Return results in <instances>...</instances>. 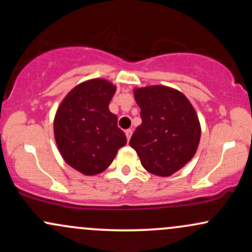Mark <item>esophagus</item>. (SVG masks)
Here are the masks:
<instances>
[{
  "label": "esophagus",
  "instance_id": "34e87169",
  "mask_svg": "<svg viewBox=\"0 0 252 252\" xmlns=\"http://www.w3.org/2000/svg\"><path fill=\"white\" fill-rule=\"evenodd\" d=\"M131 135H132V130L131 129H126V138H128V140H130Z\"/></svg>",
  "mask_w": 252,
  "mask_h": 252
}]
</instances>
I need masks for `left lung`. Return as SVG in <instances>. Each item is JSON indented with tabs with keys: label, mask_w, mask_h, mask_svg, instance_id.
<instances>
[{
	"label": "left lung",
	"mask_w": 252,
	"mask_h": 252,
	"mask_svg": "<svg viewBox=\"0 0 252 252\" xmlns=\"http://www.w3.org/2000/svg\"><path fill=\"white\" fill-rule=\"evenodd\" d=\"M142 124L130 138V147L144 169L169 176L189 163L200 142L198 115L182 92L164 85L134 89Z\"/></svg>",
	"instance_id": "1"
}]
</instances>
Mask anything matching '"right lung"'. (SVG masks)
Returning a JSON list of instances; mask_svg holds the SVG:
<instances>
[{"label": "right lung", "mask_w": 252, "mask_h": 252, "mask_svg": "<svg viewBox=\"0 0 252 252\" xmlns=\"http://www.w3.org/2000/svg\"><path fill=\"white\" fill-rule=\"evenodd\" d=\"M116 86L102 78L78 84L60 103L54 117V138L65 162L84 175H96L126 144L109 110Z\"/></svg>", "instance_id": "add662e5"}]
</instances>
